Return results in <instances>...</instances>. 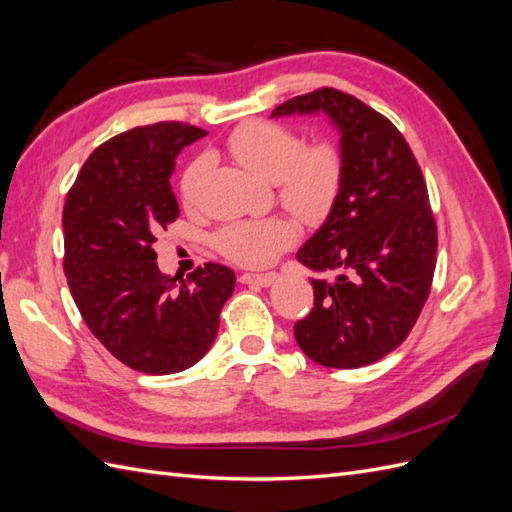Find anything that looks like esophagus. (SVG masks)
<instances>
[{
    "instance_id": "obj_1",
    "label": "esophagus",
    "mask_w": 512,
    "mask_h": 512,
    "mask_svg": "<svg viewBox=\"0 0 512 512\" xmlns=\"http://www.w3.org/2000/svg\"><path fill=\"white\" fill-rule=\"evenodd\" d=\"M278 280V273H243L241 282L243 284H258V286H271Z\"/></svg>"
}]
</instances>
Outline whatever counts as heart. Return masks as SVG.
Returning a JSON list of instances; mask_svg holds the SVG:
<instances>
[{"label":"heart","instance_id":"b5f03b06","mask_svg":"<svg viewBox=\"0 0 512 512\" xmlns=\"http://www.w3.org/2000/svg\"><path fill=\"white\" fill-rule=\"evenodd\" d=\"M228 152L254 176L278 184L280 202L308 223L328 217L341 191L343 160L330 143L306 147L302 136L271 121H249L236 128L226 143ZM206 158L186 167L180 193L184 204H193L206 173ZM297 239L289 219H243L223 226L215 245L223 256L243 267L271 265Z\"/></svg>","mask_w":512,"mask_h":512}]
</instances>
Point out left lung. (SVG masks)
Returning <instances> with one entry per match:
<instances>
[{
	"label": "left lung",
	"mask_w": 512,
	"mask_h": 512,
	"mask_svg": "<svg viewBox=\"0 0 512 512\" xmlns=\"http://www.w3.org/2000/svg\"><path fill=\"white\" fill-rule=\"evenodd\" d=\"M339 130L341 191L321 228L299 247L315 308L295 341L315 363L356 369L393 352L430 295L436 223L421 169L402 132L380 112L336 89L280 104L271 117L319 115Z\"/></svg>",
	"instance_id": "1"
}]
</instances>
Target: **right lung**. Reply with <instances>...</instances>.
<instances>
[{
  "label": "right lung",
  "instance_id": "1",
  "mask_svg": "<svg viewBox=\"0 0 512 512\" xmlns=\"http://www.w3.org/2000/svg\"><path fill=\"white\" fill-rule=\"evenodd\" d=\"M204 130L160 121L112 136L84 162L62 210L65 276L106 350L141 373L193 367L213 345L234 271L206 263L189 278L158 269L154 243L180 215L171 173Z\"/></svg>",
  "mask_w": 512,
  "mask_h": 512
}]
</instances>
